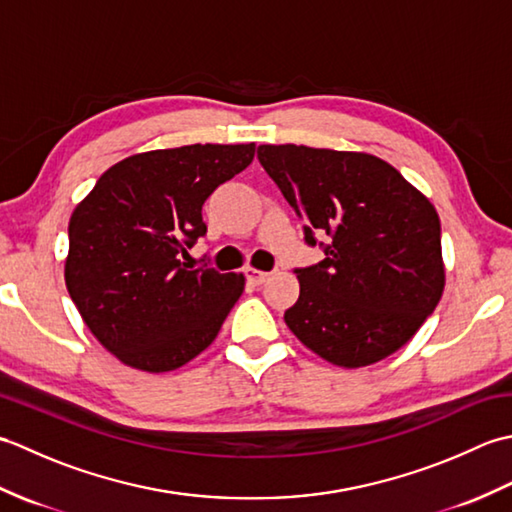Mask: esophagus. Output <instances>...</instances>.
<instances>
[{"instance_id":"esophagus-1","label":"esophagus","mask_w":512,"mask_h":512,"mask_svg":"<svg viewBox=\"0 0 512 512\" xmlns=\"http://www.w3.org/2000/svg\"><path fill=\"white\" fill-rule=\"evenodd\" d=\"M244 275L248 279V284H253V286H262L264 281L268 279V273H264V270H257L253 266H246L244 268Z\"/></svg>"}]
</instances>
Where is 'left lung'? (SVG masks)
<instances>
[{
    "label": "left lung",
    "instance_id": "8db88e82",
    "mask_svg": "<svg viewBox=\"0 0 512 512\" xmlns=\"http://www.w3.org/2000/svg\"><path fill=\"white\" fill-rule=\"evenodd\" d=\"M257 158L325 259L299 268L290 332L323 361L374 365L413 339L444 292L440 217L427 195L365 151L259 145Z\"/></svg>",
    "mask_w": 512,
    "mask_h": 512
}]
</instances>
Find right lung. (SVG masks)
<instances>
[{
	"label": "right lung",
	"instance_id": "obj_1",
	"mask_svg": "<svg viewBox=\"0 0 512 512\" xmlns=\"http://www.w3.org/2000/svg\"><path fill=\"white\" fill-rule=\"evenodd\" d=\"M255 156L248 145H184L107 169L72 211L65 286L107 352L140 372L187 365L242 297V273L187 266L202 204Z\"/></svg>",
	"mask_w": 512,
	"mask_h": 512
}]
</instances>
